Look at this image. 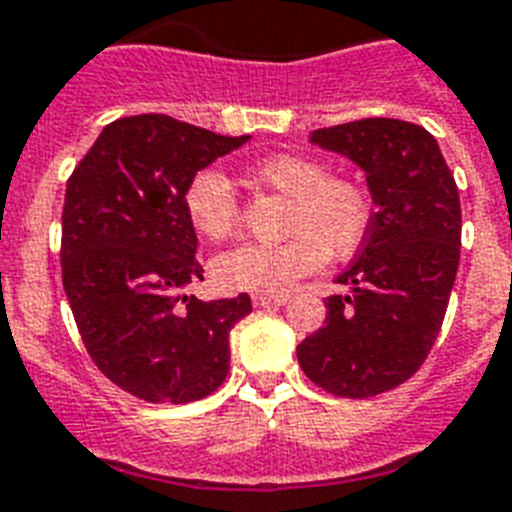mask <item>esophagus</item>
I'll list each match as a JSON object with an SVG mask.
<instances>
[{"mask_svg": "<svg viewBox=\"0 0 512 512\" xmlns=\"http://www.w3.org/2000/svg\"><path fill=\"white\" fill-rule=\"evenodd\" d=\"M252 302H255V307H273V305H286L289 297H286V294H255Z\"/></svg>", "mask_w": 512, "mask_h": 512, "instance_id": "esophagus-1", "label": "esophagus"}]
</instances>
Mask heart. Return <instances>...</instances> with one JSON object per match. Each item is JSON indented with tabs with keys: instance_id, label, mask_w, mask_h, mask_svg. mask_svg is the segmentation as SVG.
<instances>
[{
	"instance_id": "obj_1",
	"label": "heart",
	"mask_w": 512,
	"mask_h": 512,
	"mask_svg": "<svg viewBox=\"0 0 512 512\" xmlns=\"http://www.w3.org/2000/svg\"><path fill=\"white\" fill-rule=\"evenodd\" d=\"M257 184L292 197L281 244H242L213 260V281L223 292L278 294L299 278L321 270L334 257L363 247L373 226L368 191L347 178H331L321 160L305 155H270L252 165ZM191 226L205 239H226L239 226V197L226 173L199 170L184 191Z\"/></svg>"
}]
</instances>
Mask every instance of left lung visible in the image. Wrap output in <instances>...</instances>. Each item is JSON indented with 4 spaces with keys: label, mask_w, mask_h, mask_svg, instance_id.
<instances>
[{
    "label": "left lung",
    "mask_w": 512,
    "mask_h": 512,
    "mask_svg": "<svg viewBox=\"0 0 512 512\" xmlns=\"http://www.w3.org/2000/svg\"><path fill=\"white\" fill-rule=\"evenodd\" d=\"M310 141L363 170L376 213L336 278L352 292L326 299V326L297 360L326 392L365 400L407 381L434 347L460 263L458 186L434 136L407 120L318 128Z\"/></svg>",
    "instance_id": "obj_1"
}]
</instances>
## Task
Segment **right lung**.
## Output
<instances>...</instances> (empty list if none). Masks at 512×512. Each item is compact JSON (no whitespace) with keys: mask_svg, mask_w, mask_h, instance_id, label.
I'll return each instance as SVG.
<instances>
[{"mask_svg":"<svg viewBox=\"0 0 512 512\" xmlns=\"http://www.w3.org/2000/svg\"><path fill=\"white\" fill-rule=\"evenodd\" d=\"M244 141L168 115H131L102 128L70 176L62 286L91 360L139 400L184 405L226 381L228 334L252 302L184 294L202 281L184 191Z\"/></svg>","mask_w":512,"mask_h":512,"instance_id":"obj_1","label":"right lung"}]
</instances>
